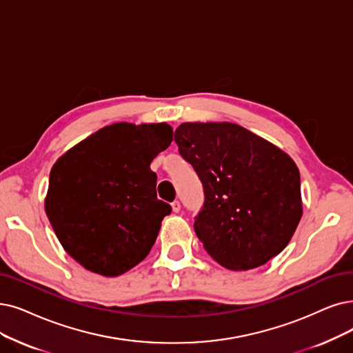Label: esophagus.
<instances>
[{"label": "esophagus", "mask_w": 353, "mask_h": 353, "mask_svg": "<svg viewBox=\"0 0 353 353\" xmlns=\"http://www.w3.org/2000/svg\"><path fill=\"white\" fill-rule=\"evenodd\" d=\"M171 205H172V211H174V213H178V211L181 210V203H179L178 200H175Z\"/></svg>", "instance_id": "34e87169"}]
</instances>
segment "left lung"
<instances>
[{
    "label": "left lung",
    "instance_id": "left-lung-1",
    "mask_svg": "<svg viewBox=\"0 0 353 353\" xmlns=\"http://www.w3.org/2000/svg\"><path fill=\"white\" fill-rule=\"evenodd\" d=\"M175 142L203 182L194 230L220 265L246 271L283 252L303 216L297 165L233 123H184Z\"/></svg>",
    "mask_w": 353,
    "mask_h": 353
}]
</instances>
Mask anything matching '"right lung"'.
I'll return each mask as SVG.
<instances>
[{"instance_id":"1","label":"right lung","mask_w":353,"mask_h":353,"mask_svg":"<svg viewBox=\"0 0 353 353\" xmlns=\"http://www.w3.org/2000/svg\"><path fill=\"white\" fill-rule=\"evenodd\" d=\"M171 142L166 123H116L53 165L46 214L63 249L85 270L117 276L148 256L172 211L158 199L150 162Z\"/></svg>"}]
</instances>
